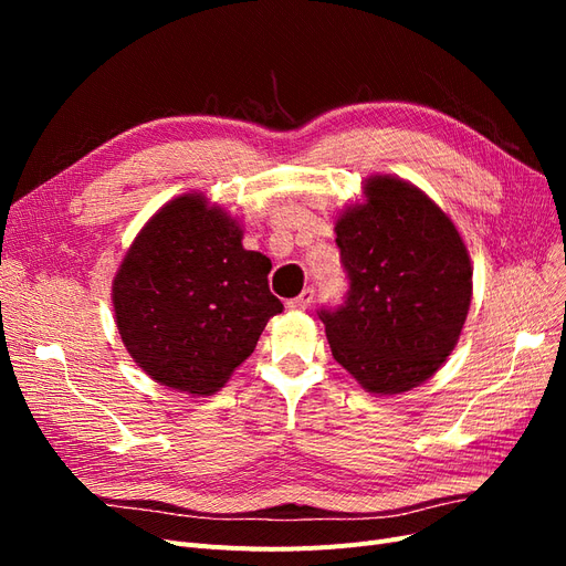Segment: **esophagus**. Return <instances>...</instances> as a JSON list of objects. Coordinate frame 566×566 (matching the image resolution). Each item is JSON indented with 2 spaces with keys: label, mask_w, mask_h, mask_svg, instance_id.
<instances>
[{
  "label": "esophagus",
  "mask_w": 566,
  "mask_h": 566,
  "mask_svg": "<svg viewBox=\"0 0 566 566\" xmlns=\"http://www.w3.org/2000/svg\"><path fill=\"white\" fill-rule=\"evenodd\" d=\"M312 302H314V287H304L295 300H287L285 306L287 310H310Z\"/></svg>",
  "instance_id": "esophagus-1"
}]
</instances>
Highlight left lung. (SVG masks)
<instances>
[{
    "label": "left lung",
    "mask_w": 566,
    "mask_h": 566,
    "mask_svg": "<svg viewBox=\"0 0 566 566\" xmlns=\"http://www.w3.org/2000/svg\"><path fill=\"white\" fill-rule=\"evenodd\" d=\"M349 290L321 306L335 361L373 394L418 387L453 352L472 297V266L453 221L416 186L366 184V202L337 219Z\"/></svg>",
    "instance_id": "8db88e82"
}]
</instances>
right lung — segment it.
Returning a JSON list of instances; mask_svg holds the SVG:
<instances>
[{
  "label": "right lung",
  "mask_w": 566,
  "mask_h": 566,
  "mask_svg": "<svg viewBox=\"0 0 566 566\" xmlns=\"http://www.w3.org/2000/svg\"><path fill=\"white\" fill-rule=\"evenodd\" d=\"M235 219L181 196L136 235L113 283L119 337L153 380L212 394L283 312L271 262L245 250Z\"/></svg>",
  "instance_id": "add662e5"
}]
</instances>
